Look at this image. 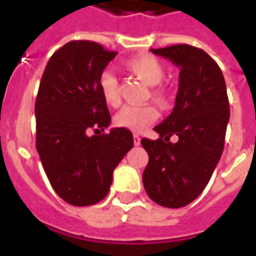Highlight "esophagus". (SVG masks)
Masks as SVG:
<instances>
[{
    "mask_svg": "<svg viewBox=\"0 0 256 256\" xmlns=\"http://www.w3.org/2000/svg\"><path fill=\"white\" fill-rule=\"evenodd\" d=\"M133 141H134V145H140L141 144V137H140L138 134H134Z\"/></svg>",
    "mask_w": 256,
    "mask_h": 256,
    "instance_id": "1",
    "label": "esophagus"
}]
</instances>
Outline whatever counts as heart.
<instances>
[{
    "label": "heart",
    "instance_id": "obj_1",
    "mask_svg": "<svg viewBox=\"0 0 256 256\" xmlns=\"http://www.w3.org/2000/svg\"><path fill=\"white\" fill-rule=\"evenodd\" d=\"M128 68L138 76L141 80L150 86L160 84L164 78V67L163 64L154 56H137L130 58L128 62ZM98 90L101 97L104 98L108 106H118L120 104V93L119 84L115 74L111 70H104L98 76ZM152 97L159 104L166 106L168 102V92L164 88H154ZM159 116L158 110L154 106H126L115 115V124L119 128H128L136 133L144 132L150 124L155 122Z\"/></svg>",
    "mask_w": 256,
    "mask_h": 256
}]
</instances>
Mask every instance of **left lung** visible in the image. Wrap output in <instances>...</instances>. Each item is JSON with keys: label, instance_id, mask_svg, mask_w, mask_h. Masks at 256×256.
<instances>
[{"label": "left lung", "instance_id": "1", "mask_svg": "<svg viewBox=\"0 0 256 256\" xmlns=\"http://www.w3.org/2000/svg\"><path fill=\"white\" fill-rule=\"evenodd\" d=\"M150 52L180 68V84L174 110L155 128L159 138L141 140L150 156L142 182L155 203L180 208L203 192L222 155L230 116L226 84L203 49L184 44Z\"/></svg>", "mask_w": 256, "mask_h": 256}]
</instances>
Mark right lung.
<instances>
[{
  "mask_svg": "<svg viewBox=\"0 0 256 256\" xmlns=\"http://www.w3.org/2000/svg\"><path fill=\"white\" fill-rule=\"evenodd\" d=\"M115 56L96 42H68L49 58L38 89L36 150L54 192L78 207L106 198L115 167L134 144L123 128L88 136L111 123L98 76Z\"/></svg>",
  "mask_w": 256,
  "mask_h": 256,
  "instance_id": "obj_1",
  "label": "right lung"
}]
</instances>
